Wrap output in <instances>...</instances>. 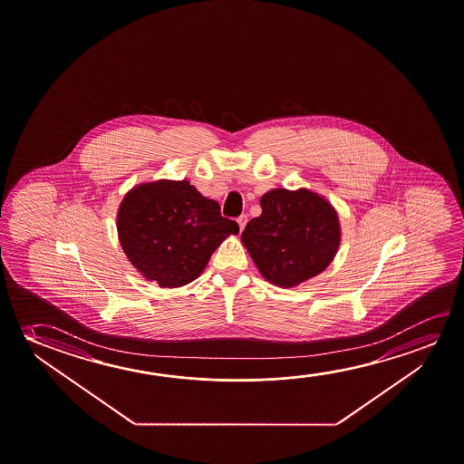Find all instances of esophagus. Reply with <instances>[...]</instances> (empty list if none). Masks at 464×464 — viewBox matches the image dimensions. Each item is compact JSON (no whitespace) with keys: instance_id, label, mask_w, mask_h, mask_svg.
I'll use <instances>...</instances> for the list:
<instances>
[{"instance_id":"obj_1","label":"esophagus","mask_w":464,"mask_h":464,"mask_svg":"<svg viewBox=\"0 0 464 464\" xmlns=\"http://www.w3.org/2000/svg\"><path fill=\"white\" fill-rule=\"evenodd\" d=\"M246 223H247V215H241V217L237 218V225H239L241 231L246 228Z\"/></svg>"}]
</instances>
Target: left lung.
Instances as JSON below:
<instances>
[{"label": "left lung", "instance_id": "1", "mask_svg": "<svg viewBox=\"0 0 464 464\" xmlns=\"http://www.w3.org/2000/svg\"><path fill=\"white\" fill-rule=\"evenodd\" d=\"M260 207L241 241L266 281L295 287L328 268L341 244V223L326 198L307 188H276L260 198Z\"/></svg>", "mask_w": 464, "mask_h": 464}]
</instances>
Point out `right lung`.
Returning <instances> with one entry per match:
<instances>
[{
	"label": "right lung",
	"instance_id": "right-lung-1",
	"mask_svg": "<svg viewBox=\"0 0 464 464\" xmlns=\"http://www.w3.org/2000/svg\"><path fill=\"white\" fill-rule=\"evenodd\" d=\"M117 233L130 264L160 287L188 285L239 227L188 179H157L131 188L119 206Z\"/></svg>",
	"mask_w": 464,
	"mask_h": 464
}]
</instances>
